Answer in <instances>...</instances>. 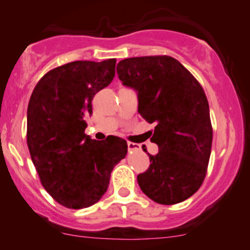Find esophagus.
Wrapping results in <instances>:
<instances>
[{"label":"esophagus","mask_w":250,"mask_h":250,"mask_svg":"<svg viewBox=\"0 0 250 250\" xmlns=\"http://www.w3.org/2000/svg\"><path fill=\"white\" fill-rule=\"evenodd\" d=\"M128 149H129V151H133V149H140V145L134 143H128Z\"/></svg>","instance_id":"34e87169"}]
</instances>
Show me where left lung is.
<instances>
[{
  "label": "left lung",
  "mask_w": 250,
  "mask_h": 250,
  "mask_svg": "<svg viewBox=\"0 0 250 250\" xmlns=\"http://www.w3.org/2000/svg\"><path fill=\"white\" fill-rule=\"evenodd\" d=\"M118 79L138 94V112L156 123L146 172L138 175L145 195L173 205L190 198L204 182L211 156L212 125L206 94L196 79L170 56L132 57L118 62Z\"/></svg>",
  "instance_id": "obj_1"
}]
</instances>
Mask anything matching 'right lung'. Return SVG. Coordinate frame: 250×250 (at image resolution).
I'll return each mask as SVG.
<instances>
[{
  "mask_svg": "<svg viewBox=\"0 0 250 250\" xmlns=\"http://www.w3.org/2000/svg\"><path fill=\"white\" fill-rule=\"evenodd\" d=\"M116 60L75 61L50 70L27 107V145L45 190L68 208H85L107 190L110 175L125 157L127 141L86 135L94 94L115 77Z\"/></svg>",
  "mask_w": 250,
  "mask_h": 250,
  "instance_id": "1",
  "label": "right lung"
}]
</instances>
